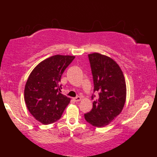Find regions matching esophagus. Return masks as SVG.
<instances>
[{
	"instance_id": "esophagus-1",
	"label": "esophagus",
	"mask_w": 157,
	"mask_h": 157,
	"mask_svg": "<svg viewBox=\"0 0 157 157\" xmlns=\"http://www.w3.org/2000/svg\"><path fill=\"white\" fill-rule=\"evenodd\" d=\"M81 99V98L80 97V96H76V97L74 98V101H76V102L80 101Z\"/></svg>"
}]
</instances>
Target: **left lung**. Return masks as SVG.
Instances as JSON below:
<instances>
[{
    "mask_svg": "<svg viewBox=\"0 0 157 157\" xmlns=\"http://www.w3.org/2000/svg\"><path fill=\"white\" fill-rule=\"evenodd\" d=\"M93 76L94 92L93 108L84 114L88 123L96 127L108 125L121 113L126 97V86L123 72L117 62L98 53L89 54Z\"/></svg>",
    "mask_w": 157,
    "mask_h": 157,
    "instance_id": "8db88e82",
    "label": "left lung"
}]
</instances>
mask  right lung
Wrapping results in <instances>:
<instances>
[{"label": "right lung", "mask_w": 157, "mask_h": 157, "mask_svg": "<svg viewBox=\"0 0 157 157\" xmlns=\"http://www.w3.org/2000/svg\"><path fill=\"white\" fill-rule=\"evenodd\" d=\"M74 59V56H53L38 63L29 75L24 100L29 112L43 124L58 121L70 103L71 98L61 94L60 82Z\"/></svg>", "instance_id": "add662e5"}]
</instances>
